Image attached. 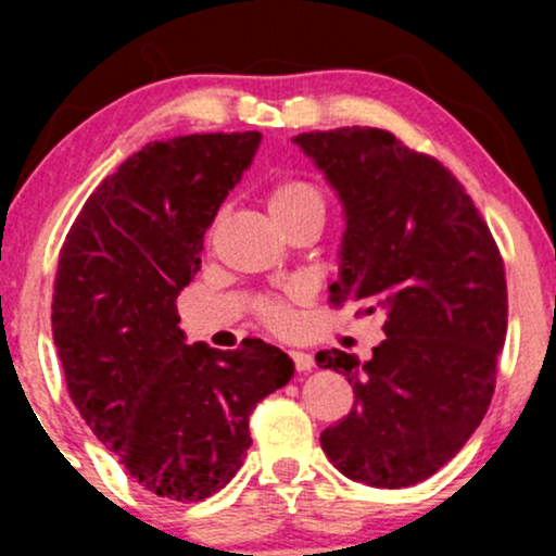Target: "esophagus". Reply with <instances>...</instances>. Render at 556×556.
I'll use <instances>...</instances> for the list:
<instances>
[{
    "label": "esophagus",
    "instance_id": "34e87169",
    "mask_svg": "<svg viewBox=\"0 0 556 556\" xmlns=\"http://www.w3.org/2000/svg\"><path fill=\"white\" fill-rule=\"evenodd\" d=\"M292 363H295V368L300 374H305V371H311V368L316 366V361H314V355L311 353H303V350H292Z\"/></svg>",
    "mask_w": 556,
    "mask_h": 556
}]
</instances>
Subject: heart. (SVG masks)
Masks as SVG:
<instances>
[{
	"mask_svg": "<svg viewBox=\"0 0 556 556\" xmlns=\"http://www.w3.org/2000/svg\"><path fill=\"white\" fill-rule=\"evenodd\" d=\"M327 203H324L321 190L316 188L314 182L298 180V177H287V180H279L271 188L269 193V212L274 222H287L292 216L305 214V212H324ZM256 314L261 321L269 329L282 331L290 327V305L282 298H266L261 300Z\"/></svg>",
	"mask_w": 556,
	"mask_h": 556,
	"instance_id": "b5f03b06",
	"label": "heart"
}]
</instances>
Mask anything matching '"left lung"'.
Here are the masks:
<instances>
[{"instance_id": "obj_1", "label": "left lung", "mask_w": 556, "mask_h": 556, "mask_svg": "<svg viewBox=\"0 0 556 556\" xmlns=\"http://www.w3.org/2000/svg\"><path fill=\"white\" fill-rule=\"evenodd\" d=\"M292 140L342 201L331 303L379 311L387 334L368 361L316 355L355 394L321 450L353 481L413 486L444 468L489 410L507 334L500 248L455 175L392 132L355 125Z\"/></svg>"}]
</instances>
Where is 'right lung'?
I'll use <instances>...</instances> for the list:
<instances>
[{
  "instance_id": "1",
  "label": "right lung",
  "mask_w": 556,
  "mask_h": 556,
  "mask_svg": "<svg viewBox=\"0 0 556 556\" xmlns=\"http://www.w3.org/2000/svg\"><path fill=\"white\" fill-rule=\"evenodd\" d=\"M261 132L146 143L83 203L60 251L52 331L70 400L151 494L201 502L251 446L248 418L295 374L264 340L188 344L177 295Z\"/></svg>"
}]
</instances>
